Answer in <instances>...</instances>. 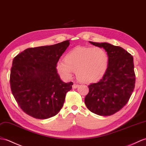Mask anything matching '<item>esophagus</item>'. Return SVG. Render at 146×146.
Listing matches in <instances>:
<instances>
[{"label":"esophagus","mask_w":146,"mask_h":146,"mask_svg":"<svg viewBox=\"0 0 146 146\" xmlns=\"http://www.w3.org/2000/svg\"><path fill=\"white\" fill-rule=\"evenodd\" d=\"M78 86H79V84H76V83H74V84H73L72 87H73V89H74V88H76L77 87H78Z\"/></svg>","instance_id":"34e87169"}]
</instances>
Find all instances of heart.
Listing matches in <instances>:
<instances>
[{"mask_svg":"<svg viewBox=\"0 0 146 146\" xmlns=\"http://www.w3.org/2000/svg\"><path fill=\"white\" fill-rule=\"evenodd\" d=\"M108 58L100 47L77 46L60 58L56 63V69L64 79L70 80L76 71L81 81L86 83L100 80L106 70Z\"/></svg>","mask_w":146,"mask_h":146,"instance_id":"b5f03b06","label":"heart"}]
</instances>
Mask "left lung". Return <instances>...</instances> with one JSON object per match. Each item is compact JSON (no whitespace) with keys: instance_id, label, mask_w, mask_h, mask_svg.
Wrapping results in <instances>:
<instances>
[{"instance_id":"8db88e82","label":"left lung","mask_w":146,"mask_h":146,"mask_svg":"<svg viewBox=\"0 0 146 146\" xmlns=\"http://www.w3.org/2000/svg\"><path fill=\"white\" fill-rule=\"evenodd\" d=\"M90 43L106 51L108 66L103 78L88 86L84 103L94 114L111 116L127 103L134 91L135 75L133 56L120 46L108 43Z\"/></svg>"}]
</instances>
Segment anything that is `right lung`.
<instances>
[{
	"instance_id": "right-lung-1",
	"label": "right lung",
	"mask_w": 146,
	"mask_h": 146,
	"mask_svg": "<svg viewBox=\"0 0 146 146\" xmlns=\"http://www.w3.org/2000/svg\"><path fill=\"white\" fill-rule=\"evenodd\" d=\"M69 41L27 48L13 58L10 74L11 91L20 108L29 116L48 119L62 108L73 83L60 80L56 63Z\"/></svg>"
}]
</instances>
